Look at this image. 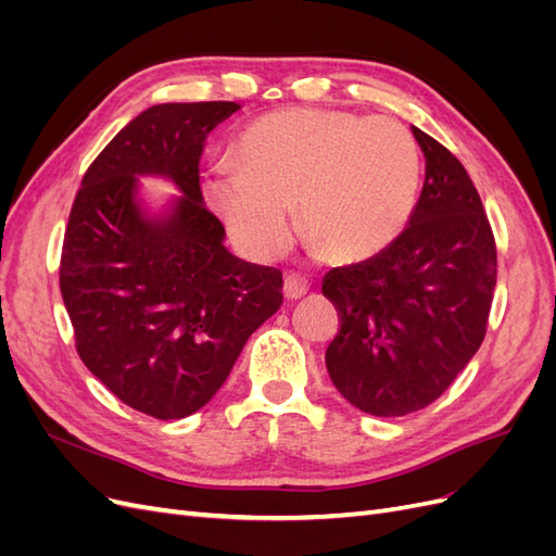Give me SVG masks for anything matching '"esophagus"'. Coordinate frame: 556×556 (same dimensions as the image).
I'll use <instances>...</instances> for the list:
<instances>
[{
    "mask_svg": "<svg viewBox=\"0 0 556 556\" xmlns=\"http://www.w3.org/2000/svg\"><path fill=\"white\" fill-rule=\"evenodd\" d=\"M306 292H308V280H306V278L294 276V274L285 276V282H282V294H285V299H288V301H296V299L304 296Z\"/></svg>",
    "mask_w": 556,
    "mask_h": 556,
    "instance_id": "esophagus-1",
    "label": "esophagus"
}]
</instances>
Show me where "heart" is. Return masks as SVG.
<instances>
[{
    "label": "heart",
    "instance_id": "1",
    "mask_svg": "<svg viewBox=\"0 0 556 556\" xmlns=\"http://www.w3.org/2000/svg\"><path fill=\"white\" fill-rule=\"evenodd\" d=\"M419 188V148L394 117L288 109L252 123L233 162L201 180L206 204L245 255L288 245L292 206L306 237L339 262L378 255L406 229Z\"/></svg>",
    "mask_w": 556,
    "mask_h": 556
}]
</instances>
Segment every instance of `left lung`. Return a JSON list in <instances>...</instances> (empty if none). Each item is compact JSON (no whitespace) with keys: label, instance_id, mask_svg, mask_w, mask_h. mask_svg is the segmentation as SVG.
Masks as SVG:
<instances>
[{"label":"left lung","instance_id":"left-lung-1","mask_svg":"<svg viewBox=\"0 0 556 556\" xmlns=\"http://www.w3.org/2000/svg\"><path fill=\"white\" fill-rule=\"evenodd\" d=\"M413 134L427 164L406 229L323 280L341 311L329 378L378 417L415 413L447 390L484 339L496 288V245L473 180L445 146Z\"/></svg>","mask_w":556,"mask_h":556}]
</instances>
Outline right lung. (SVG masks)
I'll return each instance as SVG.
<instances>
[{"mask_svg": "<svg viewBox=\"0 0 556 556\" xmlns=\"http://www.w3.org/2000/svg\"><path fill=\"white\" fill-rule=\"evenodd\" d=\"M233 102L155 104L83 176L60 290L78 355L129 408L180 419L225 384L250 333L282 304V274L229 252L204 206L199 160ZM139 177L179 190L150 207Z\"/></svg>", "mask_w": 556, "mask_h": 556, "instance_id": "obj_1", "label": "right lung"}]
</instances>
